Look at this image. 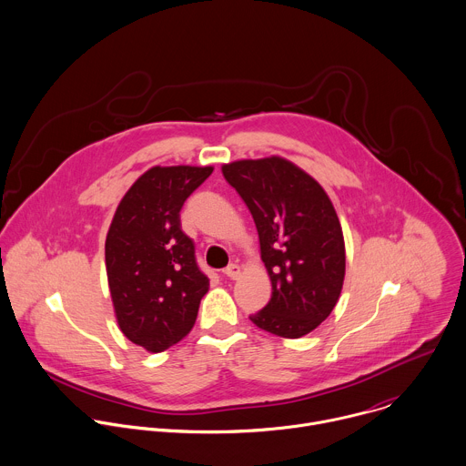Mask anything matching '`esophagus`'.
Here are the masks:
<instances>
[{
    "label": "esophagus",
    "instance_id": "34e87169",
    "mask_svg": "<svg viewBox=\"0 0 466 466\" xmlns=\"http://www.w3.org/2000/svg\"><path fill=\"white\" fill-rule=\"evenodd\" d=\"M223 274H225L227 278H230V279H238V278L241 276V267L236 265V263H232V265H228V267L223 270Z\"/></svg>",
    "mask_w": 466,
    "mask_h": 466
}]
</instances>
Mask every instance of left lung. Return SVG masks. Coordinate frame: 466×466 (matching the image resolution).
Here are the masks:
<instances>
[{
  "mask_svg": "<svg viewBox=\"0 0 466 466\" xmlns=\"http://www.w3.org/2000/svg\"><path fill=\"white\" fill-rule=\"evenodd\" d=\"M221 172L254 218L272 285L250 321L279 338L307 336L330 316L345 281V238L329 194L281 156L238 159Z\"/></svg>",
  "mask_w": 466,
  "mask_h": 466,
  "instance_id": "left-lung-1",
  "label": "left lung"
}]
</instances>
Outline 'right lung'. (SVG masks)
I'll return each instance as SVG.
<instances>
[{
	"label": "right lung",
	"mask_w": 466,
	"mask_h": 466,
	"mask_svg": "<svg viewBox=\"0 0 466 466\" xmlns=\"http://www.w3.org/2000/svg\"><path fill=\"white\" fill-rule=\"evenodd\" d=\"M214 167H152L121 198L105 239L114 316L128 341L157 354L194 327L208 278L181 230L185 199Z\"/></svg>",
	"instance_id": "obj_1"
}]
</instances>
